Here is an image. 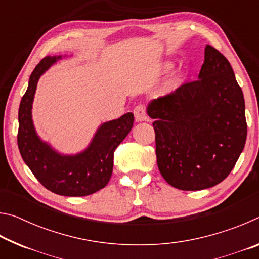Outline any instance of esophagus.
<instances>
[{
    "instance_id": "1",
    "label": "esophagus",
    "mask_w": 259,
    "mask_h": 259,
    "mask_svg": "<svg viewBox=\"0 0 259 259\" xmlns=\"http://www.w3.org/2000/svg\"><path fill=\"white\" fill-rule=\"evenodd\" d=\"M134 114H135V119L137 122L150 121V120H148L147 115H146L145 107H144L143 105H137V106L134 108Z\"/></svg>"
}]
</instances>
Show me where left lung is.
<instances>
[{
	"mask_svg": "<svg viewBox=\"0 0 259 259\" xmlns=\"http://www.w3.org/2000/svg\"><path fill=\"white\" fill-rule=\"evenodd\" d=\"M157 166L183 191L212 187L229 176L242 153L247 122L242 90L224 56L207 45L198 80L153 99Z\"/></svg>",
	"mask_w": 259,
	"mask_h": 259,
	"instance_id": "8db88e82",
	"label": "left lung"
}]
</instances>
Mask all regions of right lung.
Wrapping results in <instances>:
<instances>
[{
	"label": "right lung",
	"mask_w": 259,
	"mask_h": 259,
	"mask_svg": "<svg viewBox=\"0 0 259 259\" xmlns=\"http://www.w3.org/2000/svg\"><path fill=\"white\" fill-rule=\"evenodd\" d=\"M61 56H48L29 76L28 88L19 106L18 148L30 171L47 190L64 196H85L107 185L113 171L114 151L134 125V114L98 126L89 145L76 154H61L40 138L35 130L32 108L40 77Z\"/></svg>",
	"instance_id": "1"
}]
</instances>
